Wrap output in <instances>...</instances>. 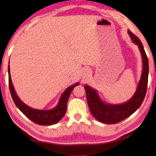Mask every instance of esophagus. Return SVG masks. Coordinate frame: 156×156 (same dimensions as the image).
<instances>
[{
  "instance_id": "1",
  "label": "esophagus",
  "mask_w": 156,
  "mask_h": 156,
  "mask_svg": "<svg viewBox=\"0 0 156 156\" xmlns=\"http://www.w3.org/2000/svg\"><path fill=\"white\" fill-rule=\"evenodd\" d=\"M83 74H84V76H85V77H87L88 75L90 74V70H89V69H84V72H83Z\"/></svg>"
}]
</instances>
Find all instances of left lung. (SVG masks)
<instances>
[{
    "label": "left lung",
    "instance_id": "1",
    "mask_svg": "<svg viewBox=\"0 0 156 156\" xmlns=\"http://www.w3.org/2000/svg\"><path fill=\"white\" fill-rule=\"evenodd\" d=\"M127 32L131 41L138 46L143 62L142 74L133 96L124 103L112 104L103 101L96 89L88 84L84 85L88 105L92 116L98 121L107 124L118 123L137 110L142 104L147 89L149 71L147 56L140 40L129 30H127Z\"/></svg>",
    "mask_w": 156,
    "mask_h": 156
}]
</instances>
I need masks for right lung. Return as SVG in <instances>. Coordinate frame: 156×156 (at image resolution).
Instances as JSON below:
<instances>
[{
    "label": "right lung",
    "mask_w": 156,
    "mask_h": 156,
    "mask_svg": "<svg viewBox=\"0 0 156 156\" xmlns=\"http://www.w3.org/2000/svg\"><path fill=\"white\" fill-rule=\"evenodd\" d=\"M8 79L9 88H10L11 96L17 107L28 119H29L30 120L34 122V123L37 124L42 126H49L55 124L62 119L66 114V112L67 103L71 92H72L75 87L79 85V83L78 82L68 87L67 88H66L59 99L58 104L54 108L48 110H41L28 106L18 97L12 82L10 69V61H9L8 65Z\"/></svg>",
    "instance_id": "right-lung-1"
}]
</instances>
